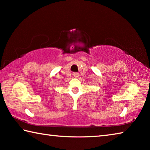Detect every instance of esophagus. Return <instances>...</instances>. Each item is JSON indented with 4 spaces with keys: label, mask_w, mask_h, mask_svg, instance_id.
<instances>
[{
    "label": "esophagus",
    "mask_w": 150,
    "mask_h": 150,
    "mask_svg": "<svg viewBox=\"0 0 150 150\" xmlns=\"http://www.w3.org/2000/svg\"><path fill=\"white\" fill-rule=\"evenodd\" d=\"M73 76H74V77L77 78V77H79V74L78 73H73Z\"/></svg>",
    "instance_id": "obj_1"
}]
</instances>
